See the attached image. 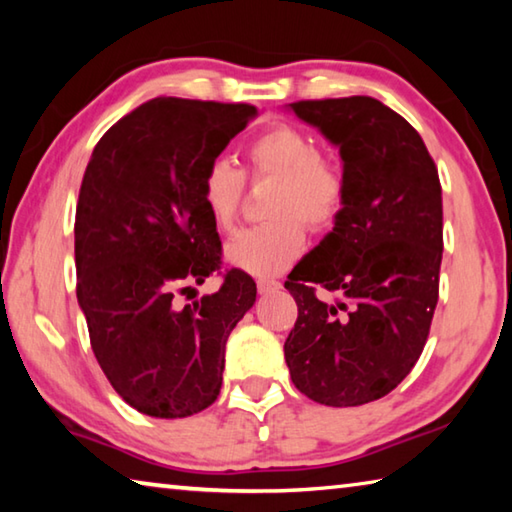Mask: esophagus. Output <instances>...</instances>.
<instances>
[{"label": "esophagus", "instance_id": "34e87169", "mask_svg": "<svg viewBox=\"0 0 512 512\" xmlns=\"http://www.w3.org/2000/svg\"><path fill=\"white\" fill-rule=\"evenodd\" d=\"M277 289H282V284L277 280H268V277L257 280V291L259 293H271V291H277Z\"/></svg>", "mask_w": 512, "mask_h": 512}]
</instances>
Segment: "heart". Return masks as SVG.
Segmentation results:
<instances>
[{
    "mask_svg": "<svg viewBox=\"0 0 512 512\" xmlns=\"http://www.w3.org/2000/svg\"><path fill=\"white\" fill-rule=\"evenodd\" d=\"M246 169L216 158L207 164L198 198L219 232H232L250 183L273 180L268 189L266 221L230 241L225 259L241 271L273 275L291 266L307 244V228L329 230L339 221L348 198V178L339 162L320 153L316 137L280 121L248 142Z\"/></svg>",
    "mask_w": 512,
    "mask_h": 512,
    "instance_id": "1",
    "label": "heart"
}]
</instances>
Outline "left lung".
<instances>
[{"instance_id":"8db88e82","label":"left lung","mask_w":512,"mask_h":512,"mask_svg":"<svg viewBox=\"0 0 512 512\" xmlns=\"http://www.w3.org/2000/svg\"><path fill=\"white\" fill-rule=\"evenodd\" d=\"M341 149L348 198L284 287L298 318L284 359L325 406L375 402L413 370L438 305L443 189L418 131L372 97L289 103ZM320 286L334 301L315 296Z\"/></svg>"}]
</instances>
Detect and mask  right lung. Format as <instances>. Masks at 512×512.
<instances>
[{"mask_svg": "<svg viewBox=\"0 0 512 512\" xmlns=\"http://www.w3.org/2000/svg\"><path fill=\"white\" fill-rule=\"evenodd\" d=\"M255 115L250 103L151 99L108 128L83 173L76 298L103 375L144 415L187 418L214 404L225 343L255 302L253 277L239 268L212 296L178 302L221 271L198 187Z\"/></svg>", "mask_w": 512, "mask_h": 512, "instance_id": "add662e5", "label": "right lung"}]
</instances>
